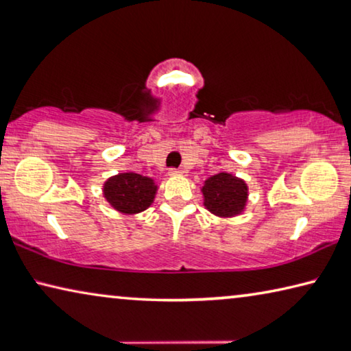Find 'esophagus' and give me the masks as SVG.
Returning a JSON list of instances; mask_svg holds the SVG:
<instances>
[{"label": "esophagus", "mask_w": 351, "mask_h": 351, "mask_svg": "<svg viewBox=\"0 0 351 351\" xmlns=\"http://www.w3.org/2000/svg\"><path fill=\"white\" fill-rule=\"evenodd\" d=\"M181 173H182V170H180V169H170V170H169V175H171V176L181 175Z\"/></svg>", "instance_id": "1"}]
</instances>
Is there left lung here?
<instances>
[{"mask_svg": "<svg viewBox=\"0 0 351 351\" xmlns=\"http://www.w3.org/2000/svg\"><path fill=\"white\" fill-rule=\"evenodd\" d=\"M247 191L245 182L236 176L228 173L214 175L203 186L204 206L215 215H237L247 203Z\"/></svg>", "mask_w": 351, "mask_h": 351, "instance_id": "left-lung-1", "label": "left lung"}]
</instances>
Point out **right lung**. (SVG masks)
I'll list each match as a JSON object with an SVG mask.
<instances>
[{
  "label": "right lung",
  "mask_w": 351,
  "mask_h": 351,
  "mask_svg": "<svg viewBox=\"0 0 351 351\" xmlns=\"http://www.w3.org/2000/svg\"><path fill=\"white\" fill-rule=\"evenodd\" d=\"M156 193L154 182L137 173H120L104 184V197L117 210L137 214L152 204Z\"/></svg>",
  "instance_id": "obj_1"
}]
</instances>
